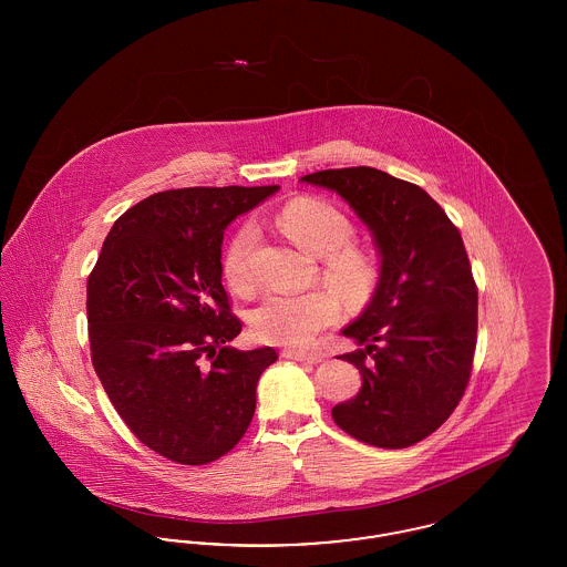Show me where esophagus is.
Wrapping results in <instances>:
<instances>
[{
	"label": "esophagus",
	"instance_id": "obj_1",
	"mask_svg": "<svg viewBox=\"0 0 567 567\" xmlns=\"http://www.w3.org/2000/svg\"><path fill=\"white\" fill-rule=\"evenodd\" d=\"M282 357L293 359V361H301V363H321L323 361V357L315 354V352L282 351Z\"/></svg>",
	"mask_w": 567,
	"mask_h": 567
}]
</instances>
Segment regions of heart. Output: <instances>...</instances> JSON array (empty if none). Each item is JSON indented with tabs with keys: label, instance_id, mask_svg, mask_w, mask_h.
Wrapping results in <instances>:
<instances>
[{
	"label": "heart",
	"instance_id": "obj_1",
	"mask_svg": "<svg viewBox=\"0 0 567 567\" xmlns=\"http://www.w3.org/2000/svg\"><path fill=\"white\" fill-rule=\"evenodd\" d=\"M274 225L303 250L323 257V278L351 303H365L377 291L380 266L377 257L352 243L354 225L338 206L319 197H299L274 216ZM257 227L240 225L223 252L227 285L246 293L255 285L252 255ZM340 301L331 289L306 293H270L250 315V327L261 342L278 347H308L319 331L336 323Z\"/></svg>",
	"mask_w": 567,
	"mask_h": 567
}]
</instances>
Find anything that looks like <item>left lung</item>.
I'll list each match as a JSON object with an SVG mask.
<instances>
[{
    "label": "left lung",
    "instance_id": "obj_1",
    "mask_svg": "<svg viewBox=\"0 0 567 567\" xmlns=\"http://www.w3.org/2000/svg\"><path fill=\"white\" fill-rule=\"evenodd\" d=\"M301 181L344 197L382 257L377 293L342 331L361 344L340 359L357 365L363 384L331 416L365 444L412 446L453 414L472 374L478 289L461 234L425 190L374 167Z\"/></svg>",
    "mask_w": 567,
    "mask_h": 567
}]
</instances>
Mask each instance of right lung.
I'll return each instance as SVG.
<instances>
[{
    "label": "right lung",
    "mask_w": 567,
    "mask_h": 567,
    "mask_svg": "<svg viewBox=\"0 0 567 567\" xmlns=\"http://www.w3.org/2000/svg\"><path fill=\"white\" fill-rule=\"evenodd\" d=\"M270 187L155 193L118 216L86 280L91 361L135 437L181 465L227 455L248 430L270 347H227L243 321L220 282L225 227Z\"/></svg>",
    "instance_id": "add662e5"
}]
</instances>
